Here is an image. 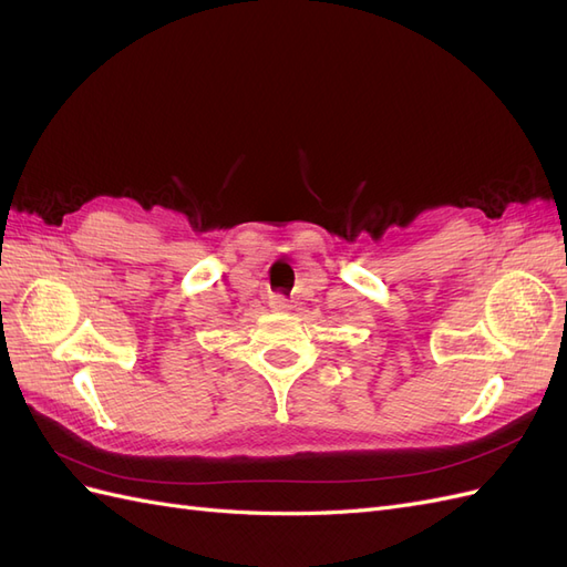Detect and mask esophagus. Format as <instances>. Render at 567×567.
Here are the masks:
<instances>
[{"label":"esophagus","instance_id":"1","mask_svg":"<svg viewBox=\"0 0 567 567\" xmlns=\"http://www.w3.org/2000/svg\"><path fill=\"white\" fill-rule=\"evenodd\" d=\"M271 307L274 310H290V300L284 296H271Z\"/></svg>","mask_w":567,"mask_h":567}]
</instances>
